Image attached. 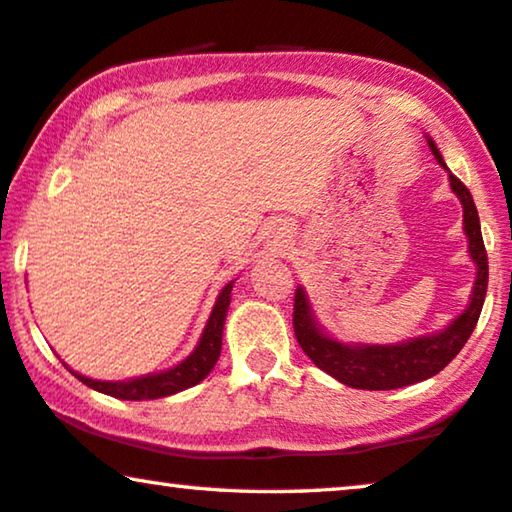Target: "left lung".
I'll use <instances>...</instances> for the list:
<instances>
[{
  "label": "left lung",
  "instance_id": "1",
  "mask_svg": "<svg viewBox=\"0 0 512 512\" xmlns=\"http://www.w3.org/2000/svg\"><path fill=\"white\" fill-rule=\"evenodd\" d=\"M426 142L435 161L447 170L449 187H452L454 196L463 208V234H466L468 241V257L475 264L473 290L468 295L466 309L449 320L442 330L395 344H365L344 342V339H337L332 332H327L325 325H320L316 311H313L309 292H306L304 285H297L295 318L292 320H295V335L299 346L313 360V365L351 388L391 391V388H403L435 377L442 367L452 363V358L463 349L468 337L473 335L482 304H485L489 267L478 208H475V201L466 185L447 168L433 138L426 135Z\"/></svg>",
  "mask_w": 512,
  "mask_h": 512
}]
</instances>
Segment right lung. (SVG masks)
I'll return each mask as SVG.
<instances>
[{
    "label": "right lung",
    "mask_w": 512,
    "mask_h": 512,
    "mask_svg": "<svg viewBox=\"0 0 512 512\" xmlns=\"http://www.w3.org/2000/svg\"><path fill=\"white\" fill-rule=\"evenodd\" d=\"M234 281H229L224 288L217 292V299L213 304V311H210L208 323L203 327L199 342H196L194 351L189 353L187 358H182L180 363L168 367V370L161 372H149L142 374V377L133 379H119V381H105V379H91L84 377V374L70 370L74 377H77L81 384H86L93 391L112 395V398L119 400H156V398H168V395H175L185 388H192L203 381L213 370L217 358H220L222 351V332H224V320H227L229 302H231V288H234Z\"/></svg>",
    "instance_id": "add662e5"
}]
</instances>
